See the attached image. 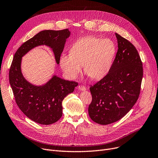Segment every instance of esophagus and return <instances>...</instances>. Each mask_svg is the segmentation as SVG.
Returning a JSON list of instances; mask_svg holds the SVG:
<instances>
[{"mask_svg": "<svg viewBox=\"0 0 158 158\" xmlns=\"http://www.w3.org/2000/svg\"><path fill=\"white\" fill-rule=\"evenodd\" d=\"M78 89L81 91H85V90H86V88L84 85H79L78 86Z\"/></svg>", "mask_w": 158, "mask_h": 158, "instance_id": "esophagus-1", "label": "esophagus"}]
</instances>
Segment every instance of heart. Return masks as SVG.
<instances>
[{"label": "heart", "instance_id": "1", "mask_svg": "<svg viewBox=\"0 0 158 158\" xmlns=\"http://www.w3.org/2000/svg\"><path fill=\"white\" fill-rule=\"evenodd\" d=\"M116 51L115 44L110 39L82 37L73 43L70 54L61 57L60 64L70 78L77 77L83 66L84 72L89 78L98 80L111 70Z\"/></svg>", "mask_w": 158, "mask_h": 158}]
</instances>
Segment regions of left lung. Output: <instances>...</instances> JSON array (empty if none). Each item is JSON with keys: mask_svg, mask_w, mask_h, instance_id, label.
Segmentation results:
<instances>
[{"mask_svg": "<svg viewBox=\"0 0 158 158\" xmlns=\"http://www.w3.org/2000/svg\"><path fill=\"white\" fill-rule=\"evenodd\" d=\"M118 51L106 76L91 86L88 107L94 122L107 125L123 118L136 102L143 78V64L135 47L115 33Z\"/></svg>", "mask_w": 158, "mask_h": 158, "instance_id": "8db88e82", "label": "left lung"}]
</instances>
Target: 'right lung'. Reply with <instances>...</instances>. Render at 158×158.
I'll return each instance as SVG.
<instances>
[{
  "mask_svg": "<svg viewBox=\"0 0 158 158\" xmlns=\"http://www.w3.org/2000/svg\"><path fill=\"white\" fill-rule=\"evenodd\" d=\"M70 35L68 29L42 31L24 42L14 55L9 80L15 102L25 115L40 124L50 125L60 119L63 114L62 101L73 92L78 83L54 76L44 86L32 85L22 74V57L32 48L46 45L52 48L56 61L59 64L66 39Z\"/></svg>",
  "mask_w": 158,
  "mask_h": 158,
  "instance_id": "obj_1",
  "label": "right lung"
}]
</instances>
